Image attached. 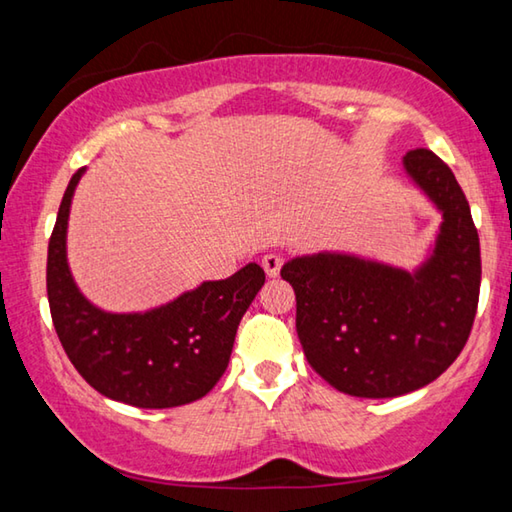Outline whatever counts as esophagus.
<instances>
[{
    "label": "esophagus",
    "instance_id": "obj_1",
    "mask_svg": "<svg viewBox=\"0 0 512 512\" xmlns=\"http://www.w3.org/2000/svg\"><path fill=\"white\" fill-rule=\"evenodd\" d=\"M262 266L268 277H277L280 275V268H282V257L275 255V253H268L262 257Z\"/></svg>",
    "mask_w": 512,
    "mask_h": 512
}]
</instances>
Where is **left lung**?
Listing matches in <instances>:
<instances>
[{"instance_id":"obj_1","label":"left lung","mask_w":512,"mask_h":512,"mask_svg":"<svg viewBox=\"0 0 512 512\" xmlns=\"http://www.w3.org/2000/svg\"><path fill=\"white\" fill-rule=\"evenodd\" d=\"M404 171L443 214L415 271L345 253L293 257L280 271L296 291L309 366L345 395L379 400L431 384L465 348L479 305V232L461 185L429 149L406 153Z\"/></svg>"}]
</instances>
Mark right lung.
<instances>
[{
	"mask_svg": "<svg viewBox=\"0 0 512 512\" xmlns=\"http://www.w3.org/2000/svg\"><path fill=\"white\" fill-rule=\"evenodd\" d=\"M83 173L69 180L47 253L51 320L69 361L94 391L137 409L201 400L228 368L239 320L264 287L262 266L250 262L149 311L99 309L76 287L67 264L69 207Z\"/></svg>",
	"mask_w": 512,
	"mask_h": 512,
	"instance_id": "1",
	"label": "right lung"
}]
</instances>
